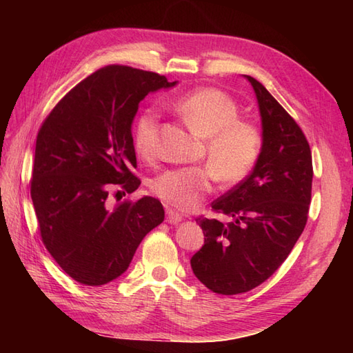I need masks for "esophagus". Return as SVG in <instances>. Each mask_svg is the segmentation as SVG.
I'll use <instances>...</instances> for the list:
<instances>
[{
    "label": "esophagus",
    "mask_w": 353,
    "mask_h": 353,
    "mask_svg": "<svg viewBox=\"0 0 353 353\" xmlns=\"http://www.w3.org/2000/svg\"><path fill=\"white\" fill-rule=\"evenodd\" d=\"M167 221L171 223V224H177L182 221V215L176 212V211H171V209H168L167 211Z\"/></svg>",
    "instance_id": "1"
}]
</instances>
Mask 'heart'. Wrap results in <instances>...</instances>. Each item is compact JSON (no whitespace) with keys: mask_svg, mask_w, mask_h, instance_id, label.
<instances>
[{"mask_svg":"<svg viewBox=\"0 0 353 353\" xmlns=\"http://www.w3.org/2000/svg\"><path fill=\"white\" fill-rule=\"evenodd\" d=\"M192 133L206 139L209 167L167 170L153 179L152 192L181 211L197 208L211 192L216 179L235 185L250 174L261 154V132L256 124L239 119V106L226 92L201 88L170 103ZM157 144V115L145 110L133 125V145L142 159H152Z\"/></svg>","mask_w":353,"mask_h":353,"instance_id":"heart-1","label":"heart"}]
</instances>
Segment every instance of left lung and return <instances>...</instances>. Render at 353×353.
<instances>
[{
    "instance_id": "obj_1",
    "label": "left lung",
    "mask_w": 353,
    "mask_h": 353,
    "mask_svg": "<svg viewBox=\"0 0 353 353\" xmlns=\"http://www.w3.org/2000/svg\"><path fill=\"white\" fill-rule=\"evenodd\" d=\"M262 147L243 182L216 199L212 211L230 216L196 220L205 244L191 258L197 279L216 294L232 296L265 282L306 226L312 188V156L299 124L256 79Z\"/></svg>"
}]
</instances>
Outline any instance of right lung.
I'll return each mask as SVG.
<instances>
[{
    "label": "right lung",
    "mask_w": 353,
    "mask_h": 353,
    "mask_svg": "<svg viewBox=\"0 0 353 353\" xmlns=\"http://www.w3.org/2000/svg\"><path fill=\"white\" fill-rule=\"evenodd\" d=\"M156 72L109 65L74 86L36 139L32 200L43 245L74 281L99 287L121 276L142 239L163 221L157 199L109 206L141 185L132 123L148 92L174 86Z\"/></svg>",
    "instance_id": "1"
}]
</instances>
